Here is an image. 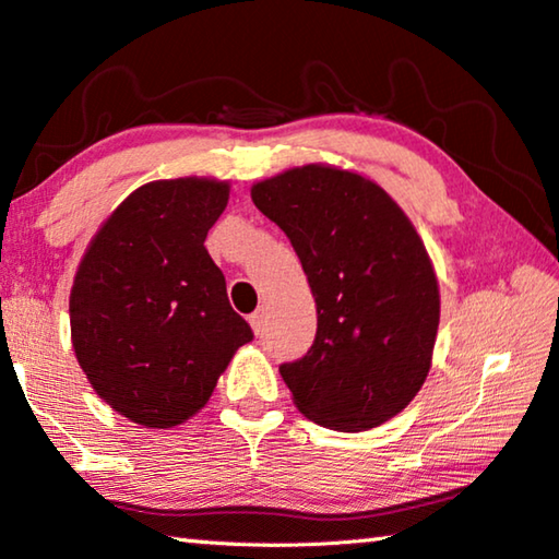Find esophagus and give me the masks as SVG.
<instances>
[{
	"mask_svg": "<svg viewBox=\"0 0 559 559\" xmlns=\"http://www.w3.org/2000/svg\"><path fill=\"white\" fill-rule=\"evenodd\" d=\"M249 325H251V330H253V333H261V330H263V308H259L257 310V313H253V316H249Z\"/></svg>",
	"mask_w": 559,
	"mask_h": 559,
	"instance_id": "1",
	"label": "esophagus"
}]
</instances>
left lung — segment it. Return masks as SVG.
<instances>
[{
	"label": "left lung",
	"instance_id": "obj_1",
	"mask_svg": "<svg viewBox=\"0 0 559 559\" xmlns=\"http://www.w3.org/2000/svg\"><path fill=\"white\" fill-rule=\"evenodd\" d=\"M251 200L286 231L316 298L313 347L281 365L293 404L347 433L390 421L427 382L441 313L409 216L374 179L320 163L261 179Z\"/></svg>",
	"mask_w": 559,
	"mask_h": 559
}]
</instances>
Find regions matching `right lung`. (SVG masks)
<instances>
[{"label": "right lung", "mask_w": 559, "mask_h": 559, "mask_svg": "<svg viewBox=\"0 0 559 559\" xmlns=\"http://www.w3.org/2000/svg\"><path fill=\"white\" fill-rule=\"evenodd\" d=\"M229 192L212 177L138 187L100 224L73 276L75 359L100 400L145 429L200 412L253 337L204 246Z\"/></svg>", "instance_id": "obj_1"}]
</instances>
